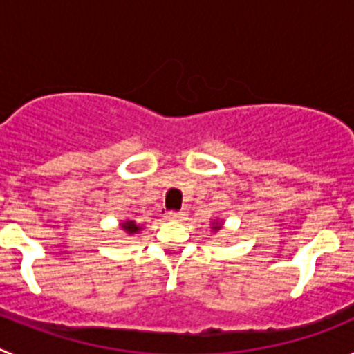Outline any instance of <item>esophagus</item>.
<instances>
[{
	"label": "esophagus",
	"instance_id": "1",
	"mask_svg": "<svg viewBox=\"0 0 354 354\" xmlns=\"http://www.w3.org/2000/svg\"><path fill=\"white\" fill-rule=\"evenodd\" d=\"M184 216H186V214H184V212H177V211H168V212H167V218H168V220H175V221H177V220H183Z\"/></svg>",
	"mask_w": 354,
	"mask_h": 354
}]
</instances>
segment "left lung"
I'll return each mask as SVG.
<instances>
[{
  "label": "left lung",
  "mask_w": 354,
  "mask_h": 354,
  "mask_svg": "<svg viewBox=\"0 0 354 354\" xmlns=\"http://www.w3.org/2000/svg\"><path fill=\"white\" fill-rule=\"evenodd\" d=\"M220 228H221V225L218 223V221H214V223H212V230H214V232L216 230H220Z\"/></svg>",
  "instance_id": "left-lung-1"
}]
</instances>
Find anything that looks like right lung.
<instances>
[{
	"mask_svg": "<svg viewBox=\"0 0 354 354\" xmlns=\"http://www.w3.org/2000/svg\"><path fill=\"white\" fill-rule=\"evenodd\" d=\"M120 227H122V230H126V234H129V236H133V234H138L140 230H142V227H140V225L134 223L133 220L122 221Z\"/></svg>",
	"mask_w": 354,
	"mask_h": 354,
	"instance_id": "add662e5",
	"label": "right lung"
}]
</instances>
